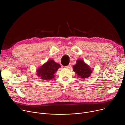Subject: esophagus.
<instances>
[{
	"label": "esophagus",
	"mask_w": 125,
	"mask_h": 125,
	"mask_svg": "<svg viewBox=\"0 0 125 125\" xmlns=\"http://www.w3.org/2000/svg\"><path fill=\"white\" fill-rule=\"evenodd\" d=\"M71 64H69L68 66H65V68H70V67H71Z\"/></svg>",
	"instance_id": "1"
}]
</instances>
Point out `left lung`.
I'll use <instances>...</instances> for the list:
<instances>
[{"instance_id": "obj_1", "label": "left lung", "mask_w": 125, "mask_h": 125, "mask_svg": "<svg viewBox=\"0 0 125 125\" xmlns=\"http://www.w3.org/2000/svg\"><path fill=\"white\" fill-rule=\"evenodd\" d=\"M73 69L78 76L82 78L89 77L92 73L90 67L82 60H77L76 64L73 66Z\"/></svg>"}]
</instances>
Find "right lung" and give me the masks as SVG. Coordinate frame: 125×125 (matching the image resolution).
Listing matches in <instances>:
<instances>
[{
    "mask_svg": "<svg viewBox=\"0 0 125 125\" xmlns=\"http://www.w3.org/2000/svg\"><path fill=\"white\" fill-rule=\"evenodd\" d=\"M60 67V64L50 60L37 70V75L43 80H50L54 78V74Z\"/></svg>",
    "mask_w": 125,
    "mask_h": 125,
    "instance_id": "obj_1",
    "label": "right lung"
}]
</instances>
